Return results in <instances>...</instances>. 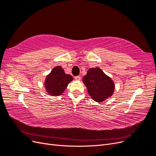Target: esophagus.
<instances>
[{
    "label": "esophagus",
    "mask_w": 156,
    "mask_h": 156,
    "mask_svg": "<svg viewBox=\"0 0 156 156\" xmlns=\"http://www.w3.org/2000/svg\"><path fill=\"white\" fill-rule=\"evenodd\" d=\"M75 79L76 80V81H80L81 80V77L80 76H76L75 77Z\"/></svg>",
    "instance_id": "esophagus-1"
}]
</instances>
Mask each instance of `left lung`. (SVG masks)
Returning a JSON list of instances; mask_svg holds the SVG:
<instances>
[{"instance_id":"8db88e82","label":"left lung","mask_w":156,"mask_h":156,"mask_svg":"<svg viewBox=\"0 0 156 156\" xmlns=\"http://www.w3.org/2000/svg\"><path fill=\"white\" fill-rule=\"evenodd\" d=\"M83 82L92 100L98 103L112 96L115 91L114 82L100 68L89 69Z\"/></svg>"}]
</instances>
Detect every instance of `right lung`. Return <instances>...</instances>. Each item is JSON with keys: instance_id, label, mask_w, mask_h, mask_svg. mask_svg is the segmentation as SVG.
Returning <instances> with one entry per match:
<instances>
[{"instance_id": "1", "label": "right lung", "mask_w": 156, "mask_h": 156, "mask_svg": "<svg viewBox=\"0 0 156 156\" xmlns=\"http://www.w3.org/2000/svg\"><path fill=\"white\" fill-rule=\"evenodd\" d=\"M73 79L72 75L65 73L62 67L56 66L45 78L44 86L46 92L52 96H60Z\"/></svg>"}]
</instances>
